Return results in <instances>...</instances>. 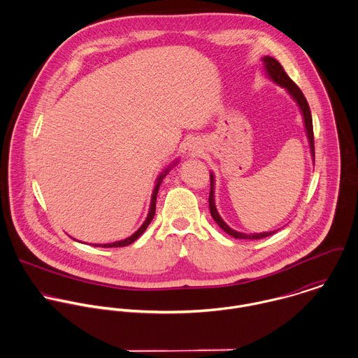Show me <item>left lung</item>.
<instances>
[{"instance_id":"left-lung-1","label":"left lung","mask_w":358,"mask_h":358,"mask_svg":"<svg viewBox=\"0 0 358 358\" xmlns=\"http://www.w3.org/2000/svg\"><path fill=\"white\" fill-rule=\"evenodd\" d=\"M264 64V69L267 72V76L278 85L284 87L286 91L289 92V95L294 99V102L297 103L300 113L303 116V122H304V129H306V136L310 143V152H311V157L313 160L315 159L314 155V133H313V119H311V112H310V106L307 103V99L304 98L301 90L292 81V78L286 74L284 68L281 66V64L271 58V57H264L263 59ZM209 206H210V215L213 217L215 222L218 224V227L221 229H224L228 235L236 238V239H262L266 236H270L273 234H275L277 231H270V232H260V234H243V232H238L235 229H232L231 227H228L224 220L220 217L217 209H215V174L210 173V195H209Z\"/></svg>"}]
</instances>
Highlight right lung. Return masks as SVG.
<instances>
[{"mask_svg": "<svg viewBox=\"0 0 358 358\" xmlns=\"http://www.w3.org/2000/svg\"><path fill=\"white\" fill-rule=\"evenodd\" d=\"M177 162H178V160L173 162V164H170L167 169H164V171H162L160 176L156 178V184H155V188H153V192H152V198H150L149 212H148V215H146L143 225H141L131 236H129V238H126V239H123V241H116V242L103 243V245H94V246H101V248H120V246H127V245H131L134 241H137V239L143 235V231L148 228V225L150 224V221H152V218H153V215H155V210H156V196H157V192H159V187H160L163 178H164V177L167 176V173L171 170V167H173L174 164H177Z\"/></svg>", "mask_w": 358, "mask_h": 358, "instance_id": "add662e5", "label": "right lung"}]
</instances>
